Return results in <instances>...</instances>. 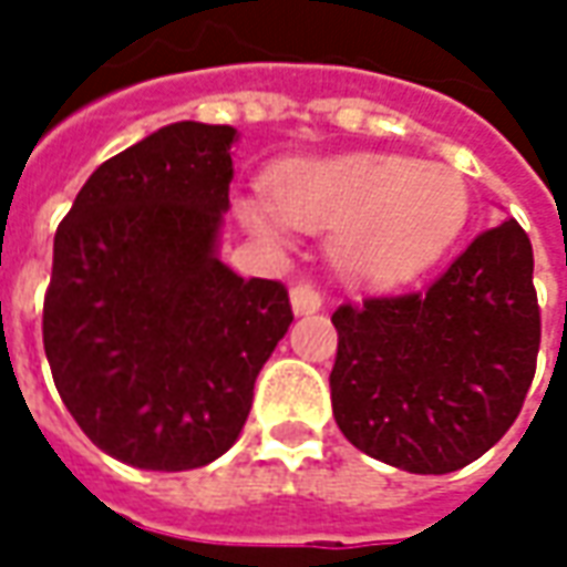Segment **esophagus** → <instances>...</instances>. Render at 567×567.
<instances>
[{
    "instance_id": "obj_1",
    "label": "esophagus",
    "mask_w": 567,
    "mask_h": 567,
    "mask_svg": "<svg viewBox=\"0 0 567 567\" xmlns=\"http://www.w3.org/2000/svg\"><path fill=\"white\" fill-rule=\"evenodd\" d=\"M291 309L297 316H309V312H319L321 309V291L312 282H297L291 288Z\"/></svg>"
}]
</instances>
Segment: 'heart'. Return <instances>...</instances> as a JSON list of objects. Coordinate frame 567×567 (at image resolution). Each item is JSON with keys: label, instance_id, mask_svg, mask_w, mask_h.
Instances as JSON below:
<instances>
[{"label": "heart", "instance_id": "1", "mask_svg": "<svg viewBox=\"0 0 567 567\" xmlns=\"http://www.w3.org/2000/svg\"><path fill=\"white\" fill-rule=\"evenodd\" d=\"M239 218L264 246L285 248L291 230L331 234L337 270L389 282L422 270L467 218V185L443 163L394 154L307 161L272 175L270 203L243 199Z\"/></svg>", "mask_w": 567, "mask_h": 567}]
</instances>
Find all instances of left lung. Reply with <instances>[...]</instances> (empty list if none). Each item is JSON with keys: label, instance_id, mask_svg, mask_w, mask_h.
Here are the masks:
<instances>
[{"label": "left lung", "instance_id": "1", "mask_svg": "<svg viewBox=\"0 0 567 567\" xmlns=\"http://www.w3.org/2000/svg\"><path fill=\"white\" fill-rule=\"evenodd\" d=\"M532 272V243L511 218L422 291L337 309L331 404L346 440L410 474H450L492 450L535 380Z\"/></svg>", "mask_w": 567, "mask_h": 567}]
</instances>
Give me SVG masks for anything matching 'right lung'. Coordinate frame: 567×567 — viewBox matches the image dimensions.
<instances>
[{"label": "right lung", "mask_w": 567, "mask_h": 567, "mask_svg": "<svg viewBox=\"0 0 567 567\" xmlns=\"http://www.w3.org/2000/svg\"><path fill=\"white\" fill-rule=\"evenodd\" d=\"M234 142L227 124L161 127L105 161L56 227L44 355L81 431L133 467L230 450L295 321L282 282L218 258Z\"/></svg>", "instance_id": "add662e5"}]
</instances>
